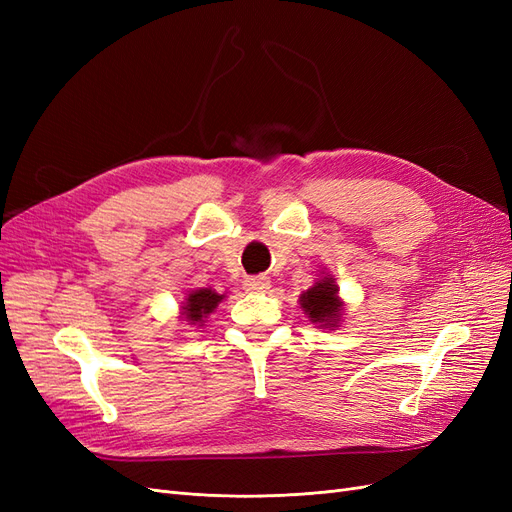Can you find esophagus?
Wrapping results in <instances>:
<instances>
[{
    "label": "esophagus",
    "mask_w": 512,
    "mask_h": 512,
    "mask_svg": "<svg viewBox=\"0 0 512 512\" xmlns=\"http://www.w3.org/2000/svg\"><path fill=\"white\" fill-rule=\"evenodd\" d=\"M269 286H271V280H269V277H265V275L247 277L245 284H243V288H245L247 292H256V294H260V292H267V290H269Z\"/></svg>",
    "instance_id": "obj_1"
}]
</instances>
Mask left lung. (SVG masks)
<instances>
[{"label":"left lung","instance_id":"1","mask_svg":"<svg viewBox=\"0 0 512 512\" xmlns=\"http://www.w3.org/2000/svg\"><path fill=\"white\" fill-rule=\"evenodd\" d=\"M299 305L303 309V314L312 320V324H316V327L329 329V331L342 327L346 303L342 297H339V286H337L335 275L329 273L327 269H322L318 273V280L301 294Z\"/></svg>","mask_w":512,"mask_h":512}]
</instances>
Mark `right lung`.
I'll list each match as a JSON object with an SVG mask.
<instances>
[{
    "mask_svg": "<svg viewBox=\"0 0 512 512\" xmlns=\"http://www.w3.org/2000/svg\"><path fill=\"white\" fill-rule=\"evenodd\" d=\"M226 299V292H215L213 288H192L185 292V299L179 305V320L188 327L203 329L207 318Z\"/></svg>",
    "mask_w": 512,
    "mask_h": 512,
    "instance_id": "1",
    "label": "right lung"
}]
</instances>
